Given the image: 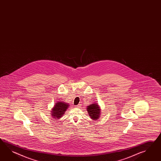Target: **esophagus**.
<instances>
[{"instance_id": "1", "label": "esophagus", "mask_w": 161, "mask_h": 161, "mask_svg": "<svg viewBox=\"0 0 161 161\" xmlns=\"http://www.w3.org/2000/svg\"><path fill=\"white\" fill-rule=\"evenodd\" d=\"M76 108H80V106H81V104H79V105H76Z\"/></svg>"}]
</instances>
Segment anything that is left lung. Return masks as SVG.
I'll use <instances>...</instances> for the list:
<instances>
[{"mask_svg":"<svg viewBox=\"0 0 161 161\" xmlns=\"http://www.w3.org/2000/svg\"><path fill=\"white\" fill-rule=\"evenodd\" d=\"M87 111L91 119L93 120L98 119L101 114V109L97 104H91L87 107Z\"/></svg>","mask_w":161,"mask_h":161,"instance_id":"left-lung-1","label":"left lung"}]
</instances>
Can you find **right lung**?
Returning <instances> with one entry per match:
<instances>
[{"instance_id":"right-lung-1","label":"right lung","mask_w":161,"mask_h":161,"mask_svg":"<svg viewBox=\"0 0 161 161\" xmlns=\"http://www.w3.org/2000/svg\"><path fill=\"white\" fill-rule=\"evenodd\" d=\"M68 107L69 105L65 102H57L52 110V116L53 117V118L59 119L62 118Z\"/></svg>"}]
</instances>
